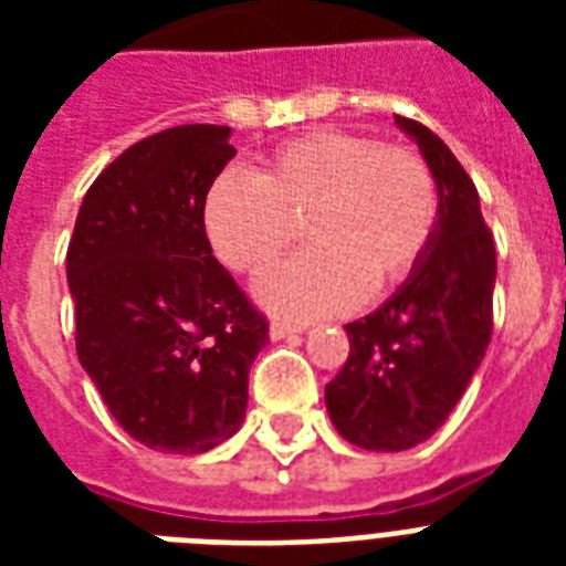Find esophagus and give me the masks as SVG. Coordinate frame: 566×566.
<instances>
[{"label": "esophagus", "instance_id": "obj_1", "mask_svg": "<svg viewBox=\"0 0 566 566\" xmlns=\"http://www.w3.org/2000/svg\"><path fill=\"white\" fill-rule=\"evenodd\" d=\"M302 326H293V323H273L270 326V337L273 340H284V337H291V335H300Z\"/></svg>", "mask_w": 566, "mask_h": 566}]
</instances>
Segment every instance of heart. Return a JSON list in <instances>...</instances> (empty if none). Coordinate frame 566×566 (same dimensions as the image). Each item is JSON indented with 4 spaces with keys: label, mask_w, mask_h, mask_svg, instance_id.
<instances>
[{
    "label": "heart",
    "mask_w": 566,
    "mask_h": 566,
    "mask_svg": "<svg viewBox=\"0 0 566 566\" xmlns=\"http://www.w3.org/2000/svg\"><path fill=\"white\" fill-rule=\"evenodd\" d=\"M438 181L422 155L349 132H311L282 146L261 176L226 170L205 199L222 264L258 273L300 226L314 247L255 282L258 302L291 319L332 317L405 282L438 229Z\"/></svg>",
    "instance_id": "b5f03b06"
}]
</instances>
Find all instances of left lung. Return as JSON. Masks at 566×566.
<instances>
[{"label":"left lung","instance_id":"left-lung-1","mask_svg":"<svg viewBox=\"0 0 566 566\" xmlns=\"http://www.w3.org/2000/svg\"><path fill=\"white\" fill-rule=\"evenodd\" d=\"M394 119L434 172L440 211L429 252L402 287L346 326L349 358L326 385L340 438L373 452L417 447L447 422L491 344L496 284L473 179L431 128Z\"/></svg>","mask_w":566,"mask_h":566}]
</instances>
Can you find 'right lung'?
<instances>
[{"instance_id":"obj_1","label":"right lung","mask_w":566,"mask_h":566,"mask_svg":"<svg viewBox=\"0 0 566 566\" xmlns=\"http://www.w3.org/2000/svg\"><path fill=\"white\" fill-rule=\"evenodd\" d=\"M229 126H176L128 146L84 193L66 249L75 353L144 447L196 455L247 417L266 346L205 234V196L234 158Z\"/></svg>"}]
</instances>
